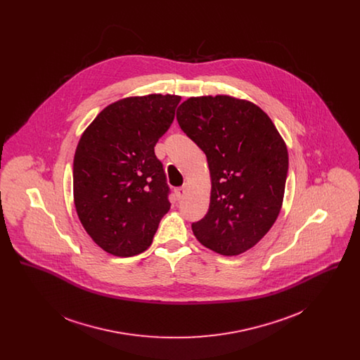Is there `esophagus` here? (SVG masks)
<instances>
[{
    "mask_svg": "<svg viewBox=\"0 0 360 360\" xmlns=\"http://www.w3.org/2000/svg\"><path fill=\"white\" fill-rule=\"evenodd\" d=\"M188 185H184L182 188H175V195L178 200H182L185 197V194L188 193Z\"/></svg>",
    "mask_w": 360,
    "mask_h": 360,
    "instance_id": "1",
    "label": "esophagus"
}]
</instances>
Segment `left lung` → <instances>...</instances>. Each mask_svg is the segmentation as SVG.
I'll use <instances>...</instances> for the list:
<instances>
[{
	"label": "left lung",
	"instance_id": "left-lung-1",
	"mask_svg": "<svg viewBox=\"0 0 360 360\" xmlns=\"http://www.w3.org/2000/svg\"><path fill=\"white\" fill-rule=\"evenodd\" d=\"M176 120L205 153L210 172L209 209L191 224L194 236L225 257L248 251L282 207L289 169L285 140L257 105L225 94L190 97Z\"/></svg>",
	"mask_w": 360,
	"mask_h": 360
}]
</instances>
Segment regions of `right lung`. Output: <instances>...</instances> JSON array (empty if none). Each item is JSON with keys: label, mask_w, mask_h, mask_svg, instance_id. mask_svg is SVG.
Listing matches in <instances>:
<instances>
[{"label": "right lung", "mask_w": 360, "mask_h": 360, "mask_svg": "<svg viewBox=\"0 0 360 360\" xmlns=\"http://www.w3.org/2000/svg\"><path fill=\"white\" fill-rule=\"evenodd\" d=\"M179 96L148 94L108 105L78 141L74 205L103 251L129 257L153 243L169 212V186L155 144L170 128Z\"/></svg>", "instance_id": "obj_1"}]
</instances>
